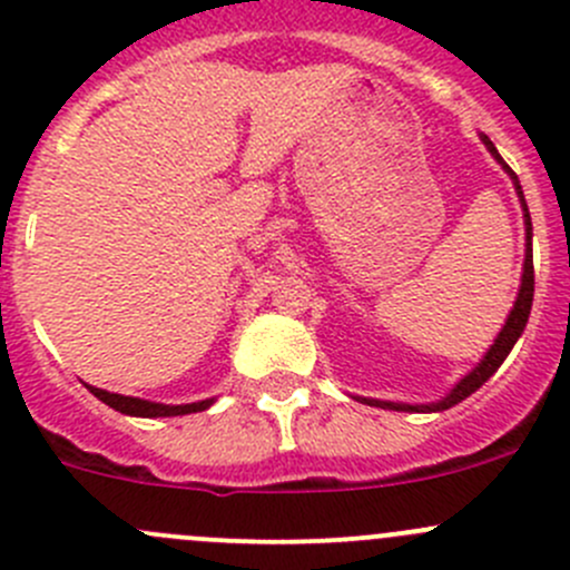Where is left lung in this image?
<instances>
[{
	"label": "left lung",
	"mask_w": 570,
	"mask_h": 570,
	"mask_svg": "<svg viewBox=\"0 0 570 570\" xmlns=\"http://www.w3.org/2000/svg\"><path fill=\"white\" fill-rule=\"evenodd\" d=\"M482 138V144L488 146L490 155L495 157V163H499L501 168L507 171V177L512 179V185H515V194L518 199H521V210H523V227H527V255H523V272H521V287H518V296H515V304H512L510 315H507L504 326H501V332L495 335L493 346L484 352V357L479 360L474 368L469 371V374L463 376V380L458 382V385L452 387V391L446 393V396H441L438 402H430V404H404V402H380V399H363V396H354L357 402L363 404H371V407H382V410H402V413H443V410L454 407V404H460L463 399H469L471 393L479 391V387L484 385V382L490 380V376L499 371V365L504 363L507 354L512 352V346L518 343V337L523 335V326H527L529 321V309H532V296H534V266H532V218H529V207H527V199H523V190H521V183H518L515 171H512L510 166H507L504 160H501V155L495 151L493 140L488 138V135H479Z\"/></svg>",
	"instance_id": "obj_1"
}]
</instances>
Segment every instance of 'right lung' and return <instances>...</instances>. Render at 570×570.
I'll return each instance as SVG.
<instances>
[{"mask_svg": "<svg viewBox=\"0 0 570 570\" xmlns=\"http://www.w3.org/2000/svg\"><path fill=\"white\" fill-rule=\"evenodd\" d=\"M88 391H91L99 402H105L107 407L118 410V413H124V415H135V419H168V415L202 413V410H207L213 402H216V399H202V402H194V404H160V402H149V399L107 393V391H101V387H94V385H88Z\"/></svg>", "mask_w": 570, "mask_h": 570, "instance_id": "right-lung-1", "label": "right lung"}]
</instances>
